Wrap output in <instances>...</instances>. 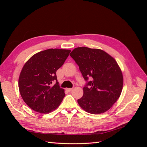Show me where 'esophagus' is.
I'll return each instance as SVG.
<instances>
[{
  "label": "esophagus",
  "mask_w": 147,
  "mask_h": 147,
  "mask_svg": "<svg viewBox=\"0 0 147 147\" xmlns=\"http://www.w3.org/2000/svg\"><path fill=\"white\" fill-rule=\"evenodd\" d=\"M66 90L69 91V92H70V91H72L73 90V88H67Z\"/></svg>",
  "instance_id": "obj_1"
}]
</instances>
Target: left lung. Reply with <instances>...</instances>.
I'll return each mask as SVG.
<instances>
[{"instance_id":"8db88e82","label":"left lung","mask_w":147,"mask_h":147,"mask_svg":"<svg viewBox=\"0 0 147 147\" xmlns=\"http://www.w3.org/2000/svg\"><path fill=\"white\" fill-rule=\"evenodd\" d=\"M70 56L79 66L84 79L91 78L83 88V96L77 100L79 105L91 114L107 112L123 90V74L117 61L100 49L84 47L74 49Z\"/></svg>"}]
</instances>
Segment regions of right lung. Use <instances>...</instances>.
Returning a JSON list of instances; mask_svg holds the SVG:
<instances>
[{"label":"right lung","mask_w":147,"mask_h":147,"mask_svg":"<svg viewBox=\"0 0 147 147\" xmlns=\"http://www.w3.org/2000/svg\"><path fill=\"white\" fill-rule=\"evenodd\" d=\"M70 50L48 49L34 55L24 65L20 75V94L30 109L40 113L56 109L65 96L57 82L56 71L67 58ZM57 83L53 86L52 83Z\"/></svg>","instance_id":"add662e5"}]
</instances>
